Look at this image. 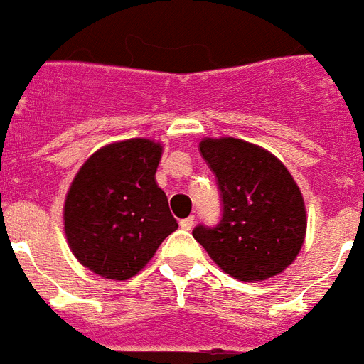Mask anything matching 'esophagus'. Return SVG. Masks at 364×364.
<instances>
[{
	"label": "esophagus",
	"instance_id": "obj_1",
	"mask_svg": "<svg viewBox=\"0 0 364 364\" xmlns=\"http://www.w3.org/2000/svg\"><path fill=\"white\" fill-rule=\"evenodd\" d=\"M193 224H195V217H188V218H182V220H180V228L186 231L191 230Z\"/></svg>",
	"mask_w": 364,
	"mask_h": 364
}]
</instances>
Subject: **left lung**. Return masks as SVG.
Returning a JSON list of instances; mask_svg holds the SVG:
<instances>
[{"mask_svg":"<svg viewBox=\"0 0 364 364\" xmlns=\"http://www.w3.org/2000/svg\"><path fill=\"white\" fill-rule=\"evenodd\" d=\"M198 147L217 175L224 213L217 228H195V240L239 281L284 272L306 237V208L294 176L275 154L240 138H202Z\"/></svg>","mask_w":364,"mask_h":364,"instance_id":"1","label":"left lung"}]
</instances>
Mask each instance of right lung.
<instances>
[{
	"mask_svg": "<svg viewBox=\"0 0 364 364\" xmlns=\"http://www.w3.org/2000/svg\"><path fill=\"white\" fill-rule=\"evenodd\" d=\"M164 146L129 138L100 147L67 191L63 231L70 252L92 273L127 281L178 228L154 173Z\"/></svg>",
	"mask_w": 364,
	"mask_h": 364,
	"instance_id": "right-lung-1",
	"label": "right lung"
}]
</instances>
